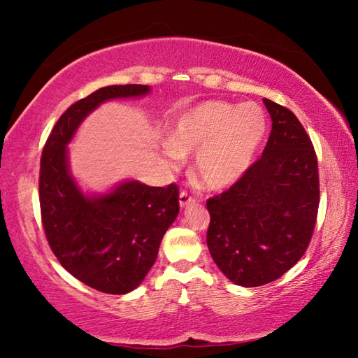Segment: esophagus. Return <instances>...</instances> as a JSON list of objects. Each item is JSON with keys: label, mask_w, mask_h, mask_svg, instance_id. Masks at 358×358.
<instances>
[{"label": "esophagus", "mask_w": 358, "mask_h": 358, "mask_svg": "<svg viewBox=\"0 0 358 358\" xmlns=\"http://www.w3.org/2000/svg\"><path fill=\"white\" fill-rule=\"evenodd\" d=\"M180 206L181 208H187L189 206V204H192V203H195V199H194V196H191V195H189L186 191H181L180 192Z\"/></svg>", "instance_id": "1"}]
</instances>
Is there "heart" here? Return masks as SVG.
<instances>
[{
    "label": "heart",
    "instance_id": "1",
    "mask_svg": "<svg viewBox=\"0 0 358 358\" xmlns=\"http://www.w3.org/2000/svg\"><path fill=\"white\" fill-rule=\"evenodd\" d=\"M264 135L266 115L258 104L203 101L175 118L164 148L166 162L178 167L183 155L195 154V180L217 191L243 178Z\"/></svg>",
    "mask_w": 358,
    "mask_h": 358
}]
</instances>
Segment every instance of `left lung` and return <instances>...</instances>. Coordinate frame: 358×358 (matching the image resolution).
I'll list each match as a JSON object with an SVG mask.
<instances>
[{
    "label": "left lung",
    "mask_w": 358,
    "mask_h": 358,
    "mask_svg": "<svg viewBox=\"0 0 358 358\" xmlns=\"http://www.w3.org/2000/svg\"><path fill=\"white\" fill-rule=\"evenodd\" d=\"M263 103L272 131L262 157L206 203L209 252L232 283L245 287L275 281L300 260L320 203L317 155L305 127L283 106Z\"/></svg>",
    "instance_id": "obj_1"
}]
</instances>
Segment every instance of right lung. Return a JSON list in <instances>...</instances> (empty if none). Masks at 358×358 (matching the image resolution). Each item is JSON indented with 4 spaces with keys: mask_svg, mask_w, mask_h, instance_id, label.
Listing matches in <instances>:
<instances>
[{
    "mask_svg": "<svg viewBox=\"0 0 358 358\" xmlns=\"http://www.w3.org/2000/svg\"><path fill=\"white\" fill-rule=\"evenodd\" d=\"M149 90L144 85L108 86L73 103L53 126L41 155V222L52 252L75 278L104 294L131 292L148 275L178 215V187L131 180L108 194L87 195L71 175L67 144L101 103Z\"/></svg>",
    "mask_w": 358,
    "mask_h": 358,
    "instance_id": "add662e5",
    "label": "right lung"
}]
</instances>
